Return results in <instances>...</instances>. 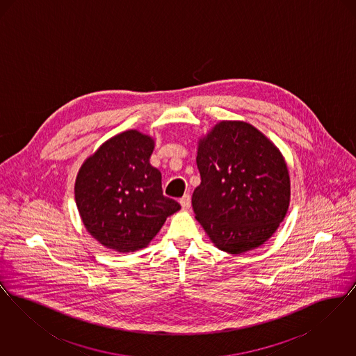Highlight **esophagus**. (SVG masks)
<instances>
[{"instance_id":"34e87169","label":"esophagus","mask_w":356,"mask_h":356,"mask_svg":"<svg viewBox=\"0 0 356 356\" xmlns=\"http://www.w3.org/2000/svg\"><path fill=\"white\" fill-rule=\"evenodd\" d=\"M180 204H181L183 209H188V208L191 207V196H189V193H186V195L180 199Z\"/></svg>"}]
</instances>
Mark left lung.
<instances>
[{
    "mask_svg": "<svg viewBox=\"0 0 356 356\" xmlns=\"http://www.w3.org/2000/svg\"><path fill=\"white\" fill-rule=\"evenodd\" d=\"M202 183L192 207L212 243L238 254L264 244L286 218L289 175L284 157L244 121H221L200 138Z\"/></svg>",
    "mask_w": 356,
    "mask_h": 356,
    "instance_id": "8db88e82",
    "label": "left lung"
}]
</instances>
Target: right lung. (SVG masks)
<instances>
[{
    "label": "right lung",
    "mask_w": 356,
    "mask_h": 356,
    "mask_svg": "<svg viewBox=\"0 0 356 356\" xmlns=\"http://www.w3.org/2000/svg\"><path fill=\"white\" fill-rule=\"evenodd\" d=\"M152 137L131 129L113 136L85 160L74 197L86 231L106 248L135 252L149 244L180 204L163 195L151 165Z\"/></svg>",
    "instance_id": "obj_1"
}]
</instances>
